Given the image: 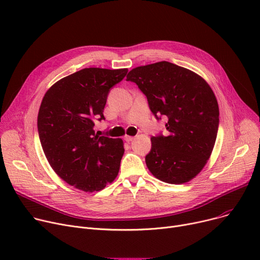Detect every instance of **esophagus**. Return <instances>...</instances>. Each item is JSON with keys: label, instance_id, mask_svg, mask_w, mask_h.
<instances>
[{"label": "esophagus", "instance_id": "1", "mask_svg": "<svg viewBox=\"0 0 260 260\" xmlns=\"http://www.w3.org/2000/svg\"><path fill=\"white\" fill-rule=\"evenodd\" d=\"M135 139V137H133V136H124V140L126 141V142H131V141H133Z\"/></svg>", "mask_w": 260, "mask_h": 260}]
</instances>
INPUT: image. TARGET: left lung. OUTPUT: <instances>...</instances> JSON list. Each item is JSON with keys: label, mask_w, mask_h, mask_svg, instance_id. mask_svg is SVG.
<instances>
[{"label": "left lung", "mask_w": 260, "mask_h": 260, "mask_svg": "<svg viewBox=\"0 0 260 260\" xmlns=\"http://www.w3.org/2000/svg\"><path fill=\"white\" fill-rule=\"evenodd\" d=\"M126 81L138 85L157 120L168 119L169 135L152 137L146 166L156 178L180 184L206 166L219 126V107L210 85L184 67L162 61L132 70Z\"/></svg>", "instance_id": "1"}]
</instances>
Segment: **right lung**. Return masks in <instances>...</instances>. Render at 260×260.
<instances>
[{"instance_id": "right-lung-1", "label": "right lung", "mask_w": 260, "mask_h": 260, "mask_svg": "<svg viewBox=\"0 0 260 260\" xmlns=\"http://www.w3.org/2000/svg\"><path fill=\"white\" fill-rule=\"evenodd\" d=\"M127 68H84L54 83L45 93L38 115L41 145L52 170L65 182L84 192H98L115 180L124 147L122 139L94 135V120L111 88Z\"/></svg>"}]
</instances>
